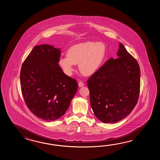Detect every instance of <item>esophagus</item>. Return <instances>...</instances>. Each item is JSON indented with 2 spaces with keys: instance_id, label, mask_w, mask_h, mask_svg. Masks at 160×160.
Returning <instances> with one entry per match:
<instances>
[{
  "instance_id": "esophagus-1",
  "label": "esophagus",
  "mask_w": 160,
  "mask_h": 160,
  "mask_svg": "<svg viewBox=\"0 0 160 160\" xmlns=\"http://www.w3.org/2000/svg\"><path fill=\"white\" fill-rule=\"evenodd\" d=\"M78 86L79 87H80V88H81V87H83V86H84V83H83V82L82 81L79 82Z\"/></svg>"
}]
</instances>
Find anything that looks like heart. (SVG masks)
I'll return each instance as SVG.
<instances>
[{"instance_id": "heart-1", "label": "heart", "mask_w": 160, "mask_h": 160, "mask_svg": "<svg viewBox=\"0 0 160 160\" xmlns=\"http://www.w3.org/2000/svg\"><path fill=\"white\" fill-rule=\"evenodd\" d=\"M106 56V46L102 42L88 41L69 48L67 55L59 59L65 74L71 76L79 63V69L86 75L94 74L101 68Z\"/></svg>"}]
</instances>
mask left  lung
Returning <instances> with one entry per match:
<instances>
[{"instance_id": "obj_1", "label": "left lung", "mask_w": 160, "mask_h": 160, "mask_svg": "<svg viewBox=\"0 0 160 160\" xmlns=\"http://www.w3.org/2000/svg\"><path fill=\"white\" fill-rule=\"evenodd\" d=\"M118 58H111L88 78L90 101L95 117L115 123L129 115L138 101L140 68L136 59L119 43Z\"/></svg>"}]
</instances>
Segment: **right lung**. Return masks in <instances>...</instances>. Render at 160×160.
<instances>
[{
    "instance_id": "obj_1",
    "label": "right lung",
    "mask_w": 160,
    "mask_h": 160,
    "mask_svg": "<svg viewBox=\"0 0 160 160\" xmlns=\"http://www.w3.org/2000/svg\"><path fill=\"white\" fill-rule=\"evenodd\" d=\"M61 48L49 44L34 46L22 66L21 90L28 108L47 121L65 114L78 89L75 79L58 64Z\"/></svg>"
}]
</instances>
